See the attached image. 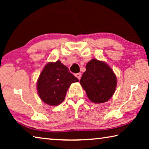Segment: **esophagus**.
Wrapping results in <instances>:
<instances>
[{
  "label": "esophagus",
  "mask_w": 149,
  "mask_h": 149,
  "mask_svg": "<svg viewBox=\"0 0 149 149\" xmlns=\"http://www.w3.org/2000/svg\"><path fill=\"white\" fill-rule=\"evenodd\" d=\"M75 76L77 77L78 79H80L81 77V73H78V74H75Z\"/></svg>",
  "instance_id": "obj_1"
}]
</instances>
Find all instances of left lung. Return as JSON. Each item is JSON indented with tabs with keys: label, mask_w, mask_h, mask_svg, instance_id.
Masks as SVG:
<instances>
[{
	"label": "left lung",
	"mask_w": 149,
	"mask_h": 149,
	"mask_svg": "<svg viewBox=\"0 0 149 149\" xmlns=\"http://www.w3.org/2000/svg\"><path fill=\"white\" fill-rule=\"evenodd\" d=\"M80 84L91 101L107 102L112 97L116 87L117 79L112 69L105 62L92 59L86 65Z\"/></svg>",
	"instance_id": "obj_1"
}]
</instances>
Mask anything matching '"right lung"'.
<instances>
[{
    "label": "right lung",
    "mask_w": 149,
    "mask_h": 149,
    "mask_svg": "<svg viewBox=\"0 0 149 149\" xmlns=\"http://www.w3.org/2000/svg\"><path fill=\"white\" fill-rule=\"evenodd\" d=\"M79 79L60 60L45 65L37 81L41 99L47 104L56 106L64 100L70 85Z\"/></svg>",
    "instance_id": "obj_1"
}]
</instances>
